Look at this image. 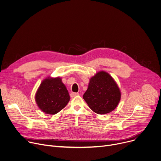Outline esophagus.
Returning a JSON list of instances; mask_svg holds the SVG:
<instances>
[{
	"label": "esophagus",
	"instance_id": "1",
	"mask_svg": "<svg viewBox=\"0 0 161 161\" xmlns=\"http://www.w3.org/2000/svg\"><path fill=\"white\" fill-rule=\"evenodd\" d=\"M79 95H80L79 93H76V92H72V93L70 94V96H71V97H75L78 96H79Z\"/></svg>",
	"mask_w": 161,
	"mask_h": 161
}]
</instances>
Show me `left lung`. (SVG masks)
Listing matches in <instances>:
<instances>
[{
    "instance_id": "obj_1",
    "label": "left lung",
    "mask_w": 161,
    "mask_h": 161,
    "mask_svg": "<svg viewBox=\"0 0 161 161\" xmlns=\"http://www.w3.org/2000/svg\"><path fill=\"white\" fill-rule=\"evenodd\" d=\"M83 97L93 111L99 114H107L118 106L121 92L112 76L101 71L90 79Z\"/></svg>"
}]
</instances>
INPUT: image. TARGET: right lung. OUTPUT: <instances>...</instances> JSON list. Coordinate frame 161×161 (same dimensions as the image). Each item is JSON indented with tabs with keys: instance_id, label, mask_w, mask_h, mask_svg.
Returning <instances> with one entry per match:
<instances>
[{
	"instance_id": "obj_1",
	"label": "right lung",
	"mask_w": 161,
	"mask_h": 161,
	"mask_svg": "<svg viewBox=\"0 0 161 161\" xmlns=\"http://www.w3.org/2000/svg\"><path fill=\"white\" fill-rule=\"evenodd\" d=\"M35 100L42 111L55 114L66 106L70 96L61 78L48 76L40 84L35 95Z\"/></svg>"
}]
</instances>
